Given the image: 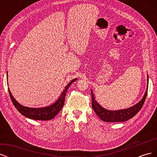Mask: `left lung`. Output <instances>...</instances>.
<instances>
[{"mask_svg":"<svg viewBox=\"0 0 157 157\" xmlns=\"http://www.w3.org/2000/svg\"><path fill=\"white\" fill-rule=\"evenodd\" d=\"M148 81L149 77L147 75V86L145 93L141 100L139 101L135 105L130 108L125 109H121L118 111H109L106 109L102 107L95 100V97L92 90H91L92 94V106L94 112L97 114V115L101 118L103 121L105 122H124L130 118L134 117L136 114L138 113L141 107H143L144 103L145 101V99L147 94V90H148Z\"/></svg>","mask_w":157,"mask_h":157,"instance_id":"1","label":"left lung"}]
</instances>
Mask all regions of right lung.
Here are the masks:
<instances>
[{
    "label": "right lung",
    "instance_id": "right-lung-1",
    "mask_svg": "<svg viewBox=\"0 0 157 157\" xmlns=\"http://www.w3.org/2000/svg\"><path fill=\"white\" fill-rule=\"evenodd\" d=\"M8 78V77H7ZM77 80V78H74L71 80L70 82L65 86L63 90V92L61 93L60 97L58 98L55 103L52 105L41 108H31L23 106L20 105L16 99L13 97L12 95L10 90L8 88V92L11 100L13 104V105L17 109V110L20 112L21 115H24L25 117L31 118L33 120L38 121H49L54 118L61 111V109L63 108L65 101V97L66 96V92L69 89L71 84Z\"/></svg>",
    "mask_w": 157,
    "mask_h": 157
}]
</instances>
